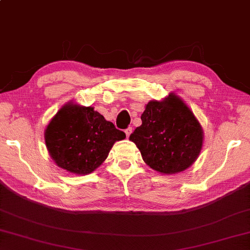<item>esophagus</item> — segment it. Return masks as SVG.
Wrapping results in <instances>:
<instances>
[{"mask_svg": "<svg viewBox=\"0 0 250 250\" xmlns=\"http://www.w3.org/2000/svg\"><path fill=\"white\" fill-rule=\"evenodd\" d=\"M131 133H133V128H131V127H128V128L125 129V134H126V137H127V138L129 137Z\"/></svg>", "mask_w": 250, "mask_h": 250, "instance_id": "34e87169", "label": "esophagus"}]
</instances>
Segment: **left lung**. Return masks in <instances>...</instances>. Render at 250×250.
<instances>
[{
	"label": "left lung",
	"instance_id": "obj_1",
	"mask_svg": "<svg viewBox=\"0 0 250 250\" xmlns=\"http://www.w3.org/2000/svg\"><path fill=\"white\" fill-rule=\"evenodd\" d=\"M143 124L129 136L147 166L162 174L185 171L201 151L204 130L180 97L169 95L162 101H150Z\"/></svg>",
	"mask_w": 250,
	"mask_h": 250
}]
</instances>
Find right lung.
<instances>
[{
    "mask_svg": "<svg viewBox=\"0 0 250 250\" xmlns=\"http://www.w3.org/2000/svg\"><path fill=\"white\" fill-rule=\"evenodd\" d=\"M126 138L91 106L69 102L50 121L44 140L56 166L77 175H86L100 167L115 141Z\"/></svg>",
    "mask_w": 250,
    "mask_h": 250,
    "instance_id": "right-lung-1",
    "label": "right lung"
}]
</instances>
